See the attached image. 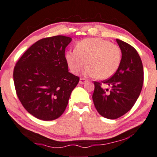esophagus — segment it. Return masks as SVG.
<instances>
[{"mask_svg":"<svg viewBox=\"0 0 157 157\" xmlns=\"http://www.w3.org/2000/svg\"><path fill=\"white\" fill-rule=\"evenodd\" d=\"M86 82V80L85 78H82V77H80V84H84Z\"/></svg>","mask_w":157,"mask_h":157,"instance_id":"esophagus-1","label":"esophagus"}]
</instances>
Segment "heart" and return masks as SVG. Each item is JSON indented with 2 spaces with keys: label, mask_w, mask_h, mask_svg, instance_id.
<instances>
[{
  "label": "heart",
  "mask_w": 157,
  "mask_h": 157,
  "mask_svg": "<svg viewBox=\"0 0 157 157\" xmlns=\"http://www.w3.org/2000/svg\"><path fill=\"white\" fill-rule=\"evenodd\" d=\"M65 60L71 71L77 74L86 65L85 75L107 79L119 68L121 51L117 44L101 38H90L80 41L75 50L65 53Z\"/></svg>",
  "instance_id": "1"
}]
</instances>
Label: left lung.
<instances>
[{
  "label": "left lung",
  "mask_w": 157,
  "mask_h": 157,
  "mask_svg": "<svg viewBox=\"0 0 157 157\" xmlns=\"http://www.w3.org/2000/svg\"><path fill=\"white\" fill-rule=\"evenodd\" d=\"M116 42L122 54L119 68L108 80L94 82L92 94L98 113L109 119H116L132 109L144 81L142 63L136 50L120 39H116ZM102 84L110 89H103Z\"/></svg>",
  "instance_id": "8db88e82"
}]
</instances>
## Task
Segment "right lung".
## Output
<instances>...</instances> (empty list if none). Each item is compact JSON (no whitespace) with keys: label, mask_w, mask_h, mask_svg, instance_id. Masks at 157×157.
<instances>
[{"label":"right lung","mask_w":157,"mask_h":157,"mask_svg":"<svg viewBox=\"0 0 157 157\" xmlns=\"http://www.w3.org/2000/svg\"><path fill=\"white\" fill-rule=\"evenodd\" d=\"M71 38L56 36L40 39L17 62L13 80L18 99L36 118L52 121L61 116L80 77L68 72L65 48Z\"/></svg>","instance_id":"1"}]
</instances>
